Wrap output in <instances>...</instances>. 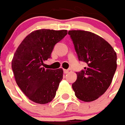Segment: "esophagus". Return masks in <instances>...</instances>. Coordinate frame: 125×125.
<instances>
[{
	"label": "esophagus",
	"mask_w": 125,
	"mask_h": 125,
	"mask_svg": "<svg viewBox=\"0 0 125 125\" xmlns=\"http://www.w3.org/2000/svg\"><path fill=\"white\" fill-rule=\"evenodd\" d=\"M68 72H69L68 70H63V73H68Z\"/></svg>",
	"instance_id": "esophagus-1"
}]
</instances>
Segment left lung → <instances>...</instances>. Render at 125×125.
<instances>
[{
    "label": "left lung",
    "mask_w": 125,
    "mask_h": 125,
    "mask_svg": "<svg viewBox=\"0 0 125 125\" xmlns=\"http://www.w3.org/2000/svg\"><path fill=\"white\" fill-rule=\"evenodd\" d=\"M79 61L86 67L76 72L72 84L76 96L84 102L98 98L110 86L116 70V53L112 46L100 36L89 31H69Z\"/></svg>",
    "instance_id": "left-lung-1"
}]
</instances>
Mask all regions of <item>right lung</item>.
<instances>
[{"label":"right lung","mask_w":125,"mask_h":125,"mask_svg":"<svg viewBox=\"0 0 125 125\" xmlns=\"http://www.w3.org/2000/svg\"><path fill=\"white\" fill-rule=\"evenodd\" d=\"M67 34V30H37L27 36L15 52L12 60L15 80L33 102L47 104L54 98L63 70L45 69L42 65L51 57L55 45Z\"/></svg>","instance_id":"add662e5"}]
</instances>
